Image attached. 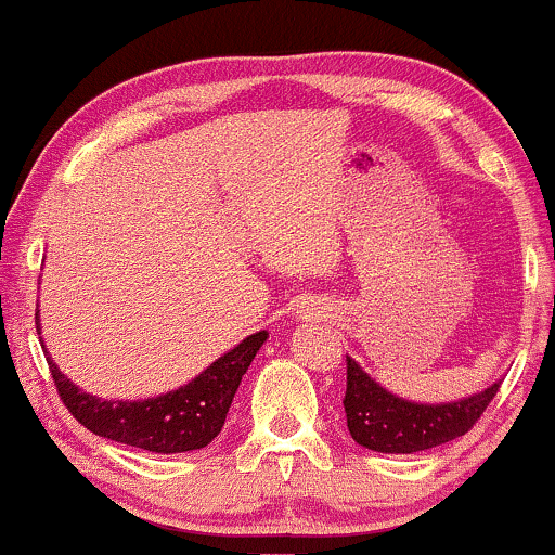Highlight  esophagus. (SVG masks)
<instances>
[{
	"mask_svg": "<svg viewBox=\"0 0 555 555\" xmlns=\"http://www.w3.org/2000/svg\"><path fill=\"white\" fill-rule=\"evenodd\" d=\"M304 313H309V317L313 319L317 317V306H304Z\"/></svg>",
	"mask_w": 555,
	"mask_h": 555,
	"instance_id": "1",
	"label": "esophagus"
}]
</instances>
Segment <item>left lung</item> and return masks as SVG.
<instances>
[{"label": "left lung", "mask_w": 555, "mask_h": 555, "mask_svg": "<svg viewBox=\"0 0 555 555\" xmlns=\"http://www.w3.org/2000/svg\"><path fill=\"white\" fill-rule=\"evenodd\" d=\"M499 383L466 399L422 403L391 393L362 371L360 362L347 358V429L354 442L375 453H422L466 435L496 396Z\"/></svg>", "instance_id": "obj_1"}]
</instances>
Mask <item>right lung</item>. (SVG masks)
<instances>
[{"instance_id":"1","label":"right lung","mask_w":555,"mask_h":555,"mask_svg":"<svg viewBox=\"0 0 555 555\" xmlns=\"http://www.w3.org/2000/svg\"><path fill=\"white\" fill-rule=\"evenodd\" d=\"M36 326L40 334L38 311ZM264 341V330L249 334L190 383L175 391L139 401H102L98 396L85 393L77 383L59 371L56 362L51 358L46 360L66 409L89 433L149 450V453H188V450H201L210 444L221 433L242 375Z\"/></svg>"}]
</instances>
